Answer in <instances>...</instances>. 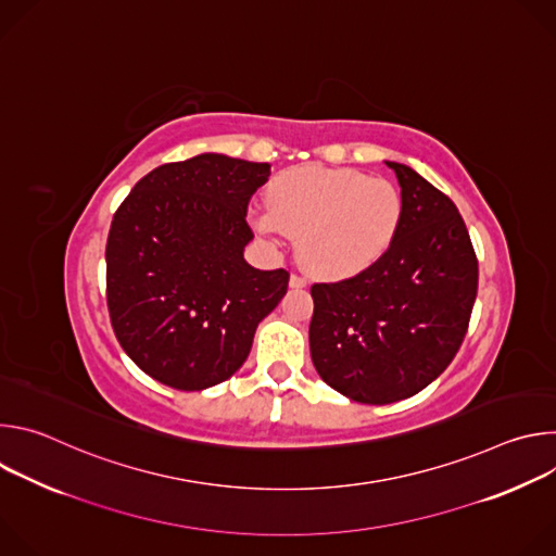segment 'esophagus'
Listing matches in <instances>:
<instances>
[{
    "label": "esophagus",
    "instance_id": "esophagus-1",
    "mask_svg": "<svg viewBox=\"0 0 556 556\" xmlns=\"http://www.w3.org/2000/svg\"><path fill=\"white\" fill-rule=\"evenodd\" d=\"M305 286H307V281H305L301 275H290V288L301 290V288H305Z\"/></svg>",
    "mask_w": 556,
    "mask_h": 556
}]
</instances>
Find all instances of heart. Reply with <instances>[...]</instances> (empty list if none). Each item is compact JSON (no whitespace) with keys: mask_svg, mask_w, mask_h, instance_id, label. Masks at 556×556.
Returning a JSON list of instances; mask_svg holds the SVG:
<instances>
[{"mask_svg":"<svg viewBox=\"0 0 556 556\" xmlns=\"http://www.w3.org/2000/svg\"><path fill=\"white\" fill-rule=\"evenodd\" d=\"M403 219V198L389 180L356 169L294 167L268 187V211L255 217L260 232L299 237L303 268L343 279L376 264Z\"/></svg>","mask_w":556,"mask_h":556,"instance_id":"1","label":"heart"}]
</instances>
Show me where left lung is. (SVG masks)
<instances>
[{
	"label": "left lung",
	"mask_w": 556,
	"mask_h": 556,
	"mask_svg": "<svg viewBox=\"0 0 556 556\" xmlns=\"http://www.w3.org/2000/svg\"><path fill=\"white\" fill-rule=\"evenodd\" d=\"M395 174L403 219L361 275L314 283L309 354L350 401L389 405L433 382L457 354L478 296V257L457 206L407 165Z\"/></svg>",
	"instance_id": "8db88e82"
}]
</instances>
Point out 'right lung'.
<instances>
[{
	"label": "right lung",
	"instance_id": "right-lung-1",
	"mask_svg": "<svg viewBox=\"0 0 556 556\" xmlns=\"http://www.w3.org/2000/svg\"><path fill=\"white\" fill-rule=\"evenodd\" d=\"M268 163L200 153L136 182L112 219L108 307L127 356L157 382L200 391L244 365L290 275L244 260L251 195Z\"/></svg>",
	"mask_w": 556,
	"mask_h": 556
}]
</instances>
